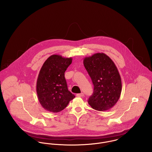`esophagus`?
Wrapping results in <instances>:
<instances>
[{
    "instance_id": "esophagus-1",
    "label": "esophagus",
    "mask_w": 152,
    "mask_h": 152,
    "mask_svg": "<svg viewBox=\"0 0 152 152\" xmlns=\"http://www.w3.org/2000/svg\"><path fill=\"white\" fill-rule=\"evenodd\" d=\"M77 97H83L84 96V93H80V94H77Z\"/></svg>"
}]
</instances>
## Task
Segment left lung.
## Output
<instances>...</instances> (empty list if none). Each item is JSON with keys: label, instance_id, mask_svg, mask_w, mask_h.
Returning a JSON list of instances; mask_svg holds the SVG:
<instances>
[{"label": "left lung", "instance_id": "8db88e82", "mask_svg": "<svg viewBox=\"0 0 152 152\" xmlns=\"http://www.w3.org/2000/svg\"><path fill=\"white\" fill-rule=\"evenodd\" d=\"M83 63L94 86L88 104L97 111L108 110L117 103L121 95V80L117 68L104 53L86 57Z\"/></svg>", "mask_w": 152, "mask_h": 152}]
</instances>
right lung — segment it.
<instances>
[{
    "label": "right lung",
    "mask_w": 152,
    "mask_h": 152,
    "mask_svg": "<svg viewBox=\"0 0 152 152\" xmlns=\"http://www.w3.org/2000/svg\"><path fill=\"white\" fill-rule=\"evenodd\" d=\"M72 60V58L52 55L42 66L37 81V93L45 110L58 113L74 99L75 96L68 90L64 76Z\"/></svg>",
    "instance_id": "add662e5"
}]
</instances>
